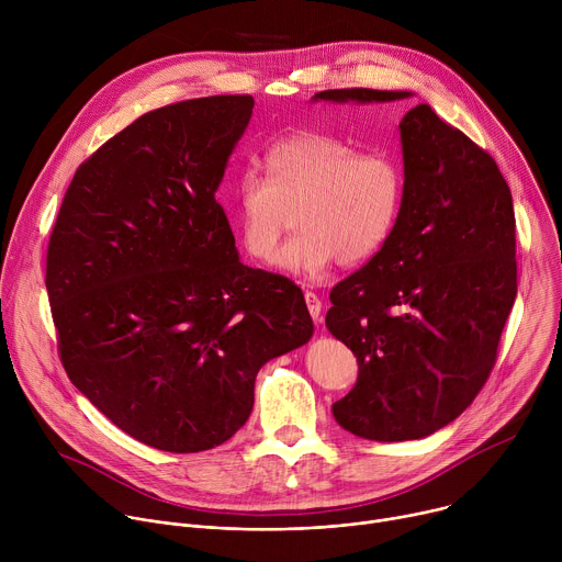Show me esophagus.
I'll return each mask as SVG.
<instances>
[{
    "label": "esophagus",
    "mask_w": 562,
    "mask_h": 562,
    "mask_svg": "<svg viewBox=\"0 0 562 562\" xmlns=\"http://www.w3.org/2000/svg\"><path fill=\"white\" fill-rule=\"evenodd\" d=\"M304 300H306V308H308V313H311V317H313V323H315V325L323 323V300H319V297H317L315 293H311V291L304 293Z\"/></svg>",
    "instance_id": "obj_1"
}]
</instances>
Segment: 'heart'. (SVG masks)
<instances>
[{
  "label": "heart",
  "instance_id": "heart-1",
  "mask_svg": "<svg viewBox=\"0 0 562 562\" xmlns=\"http://www.w3.org/2000/svg\"><path fill=\"white\" fill-rule=\"evenodd\" d=\"M267 176L247 171L235 189V224L247 254L276 258L291 215L297 233L278 267L304 280L319 278L338 260L356 267L373 258L391 235L405 180L386 153H358L338 137L300 131L265 155Z\"/></svg>",
  "mask_w": 562,
  "mask_h": 562
}]
</instances>
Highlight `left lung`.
<instances>
[{
	"instance_id": "left-lung-1",
	"label": "left lung",
	"mask_w": 562,
	"mask_h": 562,
	"mask_svg": "<svg viewBox=\"0 0 562 562\" xmlns=\"http://www.w3.org/2000/svg\"><path fill=\"white\" fill-rule=\"evenodd\" d=\"M412 91L338 89L313 102L384 104ZM405 193L382 249L331 291L329 331L358 358L334 403L353 436L403 442L456 420L487 382L516 300L512 191L490 153L429 104L397 126Z\"/></svg>"
}]
</instances>
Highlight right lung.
<instances>
[{
  "label": "right lung",
  "instance_id": "right-lung-1",
  "mask_svg": "<svg viewBox=\"0 0 562 562\" xmlns=\"http://www.w3.org/2000/svg\"><path fill=\"white\" fill-rule=\"evenodd\" d=\"M251 95L137 117L75 171L46 291L70 382L131 438L171 453L226 442L265 362L308 342L300 286L239 262L215 200Z\"/></svg>",
  "mask_w": 562,
  "mask_h": 562
}]
</instances>
